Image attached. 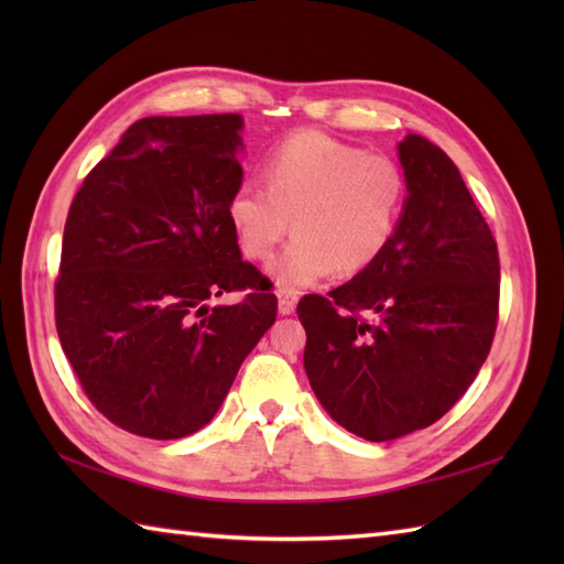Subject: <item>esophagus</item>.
<instances>
[{"instance_id":"34e87169","label":"esophagus","mask_w":564,"mask_h":564,"mask_svg":"<svg viewBox=\"0 0 564 564\" xmlns=\"http://www.w3.org/2000/svg\"><path fill=\"white\" fill-rule=\"evenodd\" d=\"M279 313L281 315H291L293 310H295V303H297V295L295 293H291V291H281L279 289Z\"/></svg>"}]
</instances>
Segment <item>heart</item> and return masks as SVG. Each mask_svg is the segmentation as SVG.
Here are the masks:
<instances>
[{
	"instance_id": "heart-1",
	"label": "heart",
	"mask_w": 564,
	"mask_h": 564,
	"mask_svg": "<svg viewBox=\"0 0 564 564\" xmlns=\"http://www.w3.org/2000/svg\"><path fill=\"white\" fill-rule=\"evenodd\" d=\"M267 184L245 178L227 215L245 257L263 261L291 230L295 239L271 263L281 291H301L334 269L361 273L386 254L406 200L402 166L319 130L279 142L263 164Z\"/></svg>"
}]
</instances>
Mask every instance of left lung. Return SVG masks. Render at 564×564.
Segmentation results:
<instances>
[{"label": "left lung", "mask_w": 564, "mask_h": 564, "mask_svg": "<svg viewBox=\"0 0 564 564\" xmlns=\"http://www.w3.org/2000/svg\"><path fill=\"white\" fill-rule=\"evenodd\" d=\"M398 150L410 196L386 254L297 303L310 386L366 441L438 422L480 373L499 319L497 242L458 166L414 133Z\"/></svg>", "instance_id": "8db88e82"}]
</instances>
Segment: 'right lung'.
Listing matches in <instances>:
<instances>
[{"instance_id": "1", "label": "right lung", "mask_w": 564, "mask_h": 564, "mask_svg": "<svg viewBox=\"0 0 564 564\" xmlns=\"http://www.w3.org/2000/svg\"><path fill=\"white\" fill-rule=\"evenodd\" d=\"M242 116H150L72 200L55 327L89 402L130 434L170 441L220 410L275 295L227 215L242 184ZM223 292L237 306L208 308Z\"/></svg>"}]
</instances>
